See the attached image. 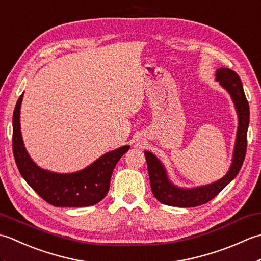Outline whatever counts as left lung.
Wrapping results in <instances>:
<instances>
[{"mask_svg": "<svg viewBox=\"0 0 261 261\" xmlns=\"http://www.w3.org/2000/svg\"><path fill=\"white\" fill-rule=\"evenodd\" d=\"M215 81L230 94L238 114V130L233 149V157L229 171L222 178L212 184L193 188L176 186L169 179L164 164L150 151H145L151 191L160 203L177 207H194L207 203L223 188L234 179L239 173L247 150V131L249 126V104L243 92L240 77L229 68H219L215 73Z\"/></svg>", "mask_w": 261, "mask_h": 261, "instance_id": "left-lung-1", "label": "left lung"}]
</instances>
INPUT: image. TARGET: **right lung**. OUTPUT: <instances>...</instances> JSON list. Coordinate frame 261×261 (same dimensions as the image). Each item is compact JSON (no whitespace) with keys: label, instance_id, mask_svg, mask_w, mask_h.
Instances as JSON below:
<instances>
[{"label":"right lung","instance_id":"obj_1","mask_svg":"<svg viewBox=\"0 0 261 261\" xmlns=\"http://www.w3.org/2000/svg\"><path fill=\"white\" fill-rule=\"evenodd\" d=\"M23 94L16 102L13 112V154L23 179L38 195L54 206L82 207L97 204L107 196L115 165L129 150L120 147L104 153L86 168L69 174L54 173L40 168L33 162L24 147L21 135L20 109Z\"/></svg>","mask_w":261,"mask_h":261}]
</instances>
